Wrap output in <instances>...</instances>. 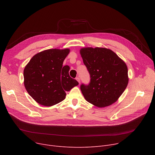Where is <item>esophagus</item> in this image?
Segmentation results:
<instances>
[{
	"instance_id": "esophagus-1",
	"label": "esophagus",
	"mask_w": 155,
	"mask_h": 155,
	"mask_svg": "<svg viewBox=\"0 0 155 155\" xmlns=\"http://www.w3.org/2000/svg\"><path fill=\"white\" fill-rule=\"evenodd\" d=\"M76 80L78 81V82L80 84V78H79V77H77V78H76Z\"/></svg>"
}]
</instances>
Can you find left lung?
I'll use <instances>...</instances> for the list:
<instances>
[{"label": "left lung", "instance_id": "left-lung-1", "mask_svg": "<svg viewBox=\"0 0 155 155\" xmlns=\"http://www.w3.org/2000/svg\"><path fill=\"white\" fill-rule=\"evenodd\" d=\"M80 53L91 76L88 85L80 86L85 100L99 107L116 102L128 84L125 62L105 48H84Z\"/></svg>", "mask_w": 155, "mask_h": 155}]
</instances>
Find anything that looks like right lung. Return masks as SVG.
I'll use <instances>...</instances> for the list:
<instances>
[{
  "label": "right lung",
  "instance_id": "1",
  "mask_svg": "<svg viewBox=\"0 0 155 155\" xmlns=\"http://www.w3.org/2000/svg\"><path fill=\"white\" fill-rule=\"evenodd\" d=\"M69 53L68 48L43 51L32 56L24 68V86L38 104L52 106L63 101L66 92L78 85L70 77L69 66H63Z\"/></svg>",
  "mask_w": 155,
  "mask_h": 155
}]
</instances>
